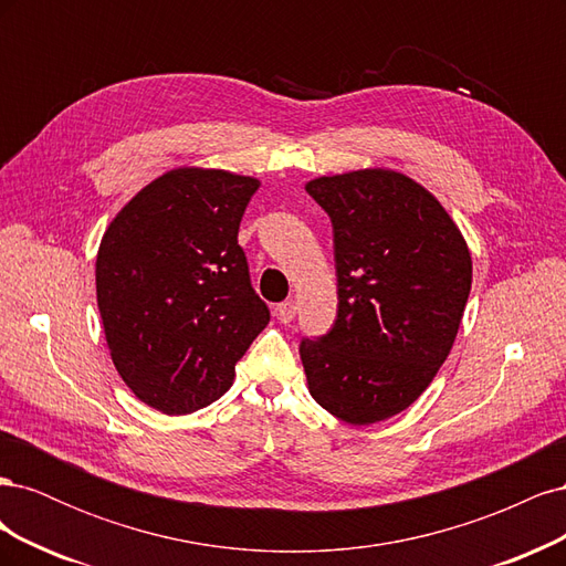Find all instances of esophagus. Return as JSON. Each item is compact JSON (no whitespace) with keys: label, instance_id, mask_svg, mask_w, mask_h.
Masks as SVG:
<instances>
[{"label":"esophagus","instance_id":"34e87169","mask_svg":"<svg viewBox=\"0 0 566 566\" xmlns=\"http://www.w3.org/2000/svg\"><path fill=\"white\" fill-rule=\"evenodd\" d=\"M295 314H297V304H295L293 300L281 302V304L276 306V316H279L281 323H290V321L295 318Z\"/></svg>","mask_w":566,"mask_h":566}]
</instances>
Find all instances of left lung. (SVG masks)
<instances>
[{
  "label": "left lung",
  "mask_w": 566,
  "mask_h": 566,
  "mask_svg": "<svg viewBox=\"0 0 566 566\" xmlns=\"http://www.w3.org/2000/svg\"><path fill=\"white\" fill-rule=\"evenodd\" d=\"M333 221L337 318L300 345L312 397L349 424L401 413L453 347L472 256L424 186L368 167L304 186Z\"/></svg>",
  "instance_id": "1"
}]
</instances>
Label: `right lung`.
Listing matches in <instances>:
<instances>
[{"label":"right lung","instance_id":"add662e5","mask_svg":"<svg viewBox=\"0 0 566 566\" xmlns=\"http://www.w3.org/2000/svg\"><path fill=\"white\" fill-rule=\"evenodd\" d=\"M260 179L179 167L115 214L96 254V302L119 378L167 416L210 406L269 323L238 227Z\"/></svg>","mask_w":566,"mask_h":566}]
</instances>
